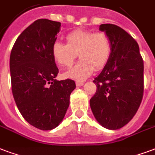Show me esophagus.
Wrapping results in <instances>:
<instances>
[{"label": "esophagus", "instance_id": "esophagus-1", "mask_svg": "<svg viewBox=\"0 0 155 155\" xmlns=\"http://www.w3.org/2000/svg\"><path fill=\"white\" fill-rule=\"evenodd\" d=\"M83 84H84V82H81V81H77L76 82L77 87H82V86H83Z\"/></svg>", "mask_w": 155, "mask_h": 155}]
</instances>
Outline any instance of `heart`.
Instances as JSON below:
<instances>
[{
	"instance_id": "b5f03b06",
	"label": "heart",
	"mask_w": 155,
	"mask_h": 155,
	"mask_svg": "<svg viewBox=\"0 0 155 155\" xmlns=\"http://www.w3.org/2000/svg\"><path fill=\"white\" fill-rule=\"evenodd\" d=\"M110 54V39L104 32L78 29L66 36V44L55 41L52 46L53 59L61 68H70L78 55V63L65 73L66 78L78 81L90 77L95 68H104Z\"/></svg>"
}]
</instances>
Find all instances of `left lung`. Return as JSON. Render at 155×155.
Wrapping results in <instances>:
<instances>
[{
	"instance_id": "obj_1",
	"label": "left lung",
	"mask_w": 155,
	"mask_h": 155,
	"mask_svg": "<svg viewBox=\"0 0 155 155\" xmlns=\"http://www.w3.org/2000/svg\"><path fill=\"white\" fill-rule=\"evenodd\" d=\"M99 30L110 39L109 61L93 82L97 90L90 100L94 117L101 126L117 130L131 120L144 91V64L139 46L120 27L101 24Z\"/></svg>"
}]
</instances>
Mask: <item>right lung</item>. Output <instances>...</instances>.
<instances>
[{"label": "right lung", "mask_w": 155, "mask_h": 155, "mask_svg": "<svg viewBox=\"0 0 155 155\" xmlns=\"http://www.w3.org/2000/svg\"><path fill=\"white\" fill-rule=\"evenodd\" d=\"M60 22L41 18L29 25L17 38L10 53L12 93L25 120L48 131L59 126L76 88L73 80L57 81L59 73L52 46L60 31Z\"/></svg>", "instance_id": "obj_1"}]
</instances>
